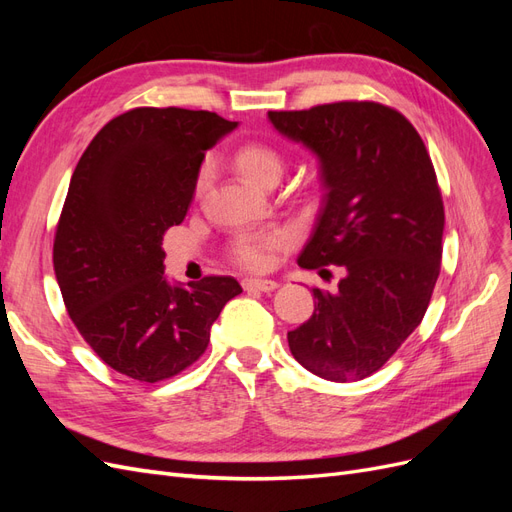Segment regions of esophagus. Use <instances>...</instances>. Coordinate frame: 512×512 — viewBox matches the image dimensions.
Returning a JSON list of instances; mask_svg holds the SVG:
<instances>
[{
    "label": "esophagus",
    "instance_id": "esophagus-1",
    "mask_svg": "<svg viewBox=\"0 0 512 512\" xmlns=\"http://www.w3.org/2000/svg\"><path fill=\"white\" fill-rule=\"evenodd\" d=\"M277 286V282L273 280H254V277H250V280H243V288L245 290H258V292H273Z\"/></svg>",
    "mask_w": 512,
    "mask_h": 512
}]
</instances>
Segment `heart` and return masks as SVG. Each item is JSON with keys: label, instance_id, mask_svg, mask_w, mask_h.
<instances>
[{"label": "heart", "instance_id": "1", "mask_svg": "<svg viewBox=\"0 0 512 512\" xmlns=\"http://www.w3.org/2000/svg\"><path fill=\"white\" fill-rule=\"evenodd\" d=\"M235 162L241 173L254 183H267L269 179H280L284 170L282 153L265 143H247L237 149ZM209 181V166H200L194 192L203 194ZM292 243L290 235L284 230H267L258 235H241L232 245V260L247 271H267L273 267L277 254L288 250Z\"/></svg>", "mask_w": 512, "mask_h": 512}]
</instances>
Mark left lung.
Returning <instances> with one entry per match:
<instances>
[{
    "instance_id": "1",
    "label": "left lung",
    "mask_w": 512,
    "mask_h": 512,
    "mask_svg": "<svg viewBox=\"0 0 512 512\" xmlns=\"http://www.w3.org/2000/svg\"><path fill=\"white\" fill-rule=\"evenodd\" d=\"M269 119L316 153L327 190L299 267L346 269L335 294L314 288V314L288 333L290 352L324 380H363L421 324L438 282L436 170L412 123L380 102L269 111Z\"/></svg>"
}]
</instances>
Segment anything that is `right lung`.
<instances>
[{"instance_id":"obj_1","label":"right lung","mask_w":512,"mask_h":512,"mask_svg":"<svg viewBox=\"0 0 512 512\" xmlns=\"http://www.w3.org/2000/svg\"><path fill=\"white\" fill-rule=\"evenodd\" d=\"M235 128L218 113L138 106L108 121L74 168L53 243L57 284L91 350L132 380L153 384L196 363L243 292L230 275L170 286L162 250L205 151Z\"/></svg>"}]
</instances>
